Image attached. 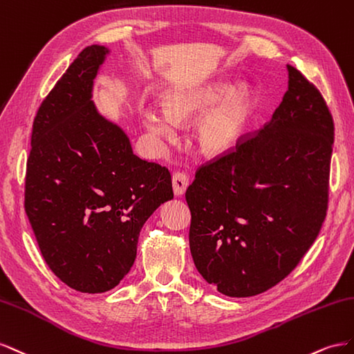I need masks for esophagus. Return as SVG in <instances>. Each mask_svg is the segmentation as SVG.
I'll list each match as a JSON object with an SVG mask.
<instances>
[{
    "label": "esophagus",
    "instance_id": "esophagus-1",
    "mask_svg": "<svg viewBox=\"0 0 354 354\" xmlns=\"http://www.w3.org/2000/svg\"><path fill=\"white\" fill-rule=\"evenodd\" d=\"M171 187H174L175 196H184L188 188V176L185 174H180V171H176L174 178H171Z\"/></svg>",
    "mask_w": 354,
    "mask_h": 354
}]
</instances>
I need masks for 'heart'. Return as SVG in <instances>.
I'll return each mask as SVG.
<instances>
[{
	"label": "heart",
	"instance_id": "heart-1",
	"mask_svg": "<svg viewBox=\"0 0 354 354\" xmlns=\"http://www.w3.org/2000/svg\"><path fill=\"white\" fill-rule=\"evenodd\" d=\"M161 106H147L142 121L151 133L174 140L176 124L196 120L193 129L198 153L207 158H219L236 149L245 136L255 113V88L228 80H207L196 84L167 88Z\"/></svg>",
	"mask_w": 354,
	"mask_h": 354
}]
</instances>
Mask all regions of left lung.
<instances>
[{"instance_id": "obj_1", "label": "left lung", "mask_w": 354, "mask_h": 354, "mask_svg": "<svg viewBox=\"0 0 354 354\" xmlns=\"http://www.w3.org/2000/svg\"><path fill=\"white\" fill-rule=\"evenodd\" d=\"M270 123L185 193L194 266L222 295L246 298L297 267L326 216L334 121L319 90L288 65Z\"/></svg>"}]
</instances>
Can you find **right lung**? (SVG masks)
Listing matches in <instances>:
<instances>
[{"label":"right lung","instance_id":"add662e5","mask_svg":"<svg viewBox=\"0 0 354 354\" xmlns=\"http://www.w3.org/2000/svg\"><path fill=\"white\" fill-rule=\"evenodd\" d=\"M109 53L88 46L69 65L38 109L26 165L25 210L39 250L84 294L126 277L147 219L174 198L169 170L135 156L127 133L93 102Z\"/></svg>","mask_w":354,"mask_h":354}]
</instances>
